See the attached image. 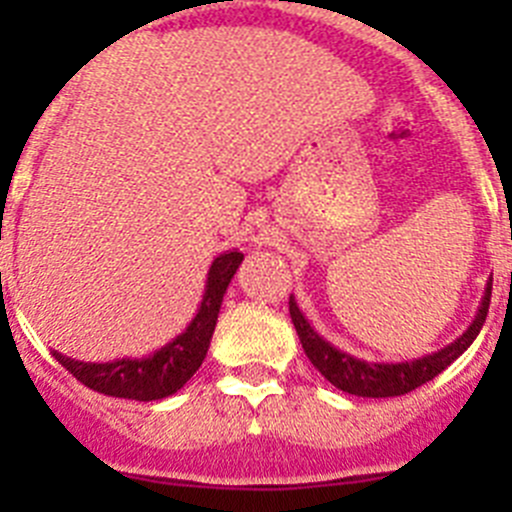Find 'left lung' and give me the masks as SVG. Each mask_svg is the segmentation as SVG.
<instances>
[{
	"label": "left lung",
	"instance_id": "1",
	"mask_svg": "<svg viewBox=\"0 0 512 512\" xmlns=\"http://www.w3.org/2000/svg\"><path fill=\"white\" fill-rule=\"evenodd\" d=\"M490 297H492V282L485 289V300L479 307L477 318L469 325V330L461 338H456L451 346L441 348L438 354L423 356V359L405 361V364H369V361L354 359V356L343 354L338 348L330 346L328 341L315 333L310 328V323L305 320V315L300 312L297 302L289 297V318L295 323L297 336H300L302 348H305L307 359L312 361V366L328 379L333 387L348 392V395L356 397H400L413 392L420 384L431 382L433 377L451 366V361L459 359L472 341L477 338V333L485 325L487 312H490Z\"/></svg>",
	"mask_w": 512,
	"mask_h": 512
}]
</instances>
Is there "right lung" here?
I'll return each instance as SVG.
<instances>
[{
	"instance_id": "right-lung-1",
	"label": "right lung",
	"mask_w": 512,
	"mask_h": 512,
	"mask_svg": "<svg viewBox=\"0 0 512 512\" xmlns=\"http://www.w3.org/2000/svg\"><path fill=\"white\" fill-rule=\"evenodd\" d=\"M243 261L241 251H230L217 256L207 274V289L202 297L200 312L194 315L189 328L182 336H176L169 346L156 351L148 359H120L112 364H84L69 356H61L53 351L58 364L66 372L74 374L84 387L107 397H125V400H161V397L174 395L189 382L200 364L205 361L207 348H210L212 330L217 323V312L223 305V295L233 279L235 269Z\"/></svg>"
}]
</instances>
